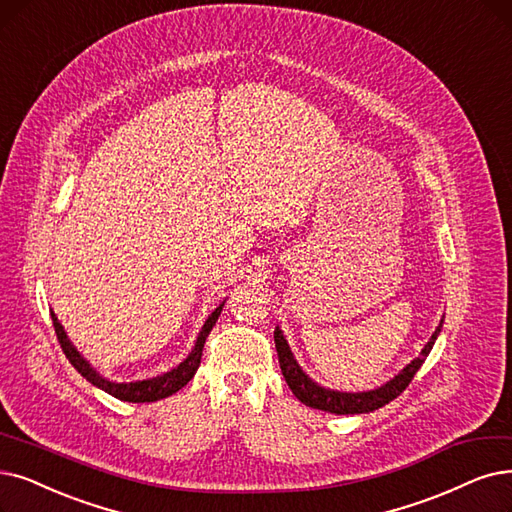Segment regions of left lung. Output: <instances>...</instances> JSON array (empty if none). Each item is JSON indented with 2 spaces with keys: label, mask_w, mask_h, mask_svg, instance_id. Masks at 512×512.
Masks as SVG:
<instances>
[{
  "label": "left lung",
  "mask_w": 512,
  "mask_h": 512,
  "mask_svg": "<svg viewBox=\"0 0 512 512\" xmlns=\"http://www.w3.org/2000/svg\"><path fill=\"white\" fill-rule=\"evenodd\" d=\"M443 323V321H441ZM441 323L435 330V334L431 336V340L426 342V346L422 349L420 357H416L410 365L403 367V372L397 374L391 382H386L384 386L376 388V391H367V393H340V391H330V388H323L317 382H313L309 376L302 372V367L296 363L288 342H285L281 330L277 327L275 330V346H277V357H279V367L281 374L288 382V386L292 388V393L298 397L300 403L313 407V410H323L330 414H367L374 412L378 407L391 403L393 399H397L410 382L414 380L416 372L420 370V365L424 363V359L431 353L433 344L441 332Z\"/></svg>",
  "instance_id": "left-lung-1"
}]
</instances>
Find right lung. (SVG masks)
Here are the masks:
<instances>
[{
    "instance_id": "right-lung-1",
    "label": "right lung",
    "mask_w": 512,
    "mask_h": 512,
    "mask_svg": "<svg viewBox=\"0 0 512 512\" xmlns=\"http://www.w3.org/2000/svg\"><path fill=\"white\" fill-rule=\"evenodd\" d=\"M220 304L218 309L208 317V321L203 323L201 332H199V338L195 342V349L191 351V355L182 361L178 367H174L172 372L163 374V376H157V378H151V380H136V382H115V380H109L105 376H100L94 367L79 355V351L75 349V346L71 344V340L67 338L63 325L58 323L56 315L52 313V323H54V332H56V338L60 342V349H63V353L67 355V359L71 361V365L75 367V370L84 376L88 382H92L94 386L102 388V391H107L109 395H113L115 399H121V401H132V403H149V401H159V399H166L170 395H174L176 391H180L182 386H185L197 372V367L201 363V353H203V344H206V338L208 334L212 332V327L216 325L218 317H220V311H222Z\"/></svg>"
}]
</instances>
